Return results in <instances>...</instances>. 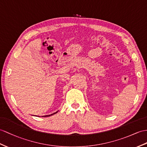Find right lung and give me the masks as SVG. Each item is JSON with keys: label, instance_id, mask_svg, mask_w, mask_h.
Wrapping results in <instances>:
<instances>
[{"label": "right lung", "instance_id": "obj_1", "mask_svg": "<svg viewBox=\"0 0 147 147\" xmlns=\"http://www.w3.org/2000/svg\"><path fill=\"white\" fill-rule=\"evenodd\" d=\"M57 112H58V111H57V112H55V113H52V114H51V115H45V116H43V117H49V116H51V115H54V114L57 113Z\"/></svg>", "mask_w": 147, "mask_h": 147}]
</instances>
